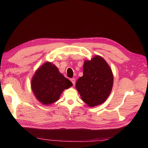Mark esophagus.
<instances>
[{"mask_svg":"<svg viewBox=\"0 0 148 148\" xmlns=\"http://www.w3.org/2000/svg\"><path fill=\"white\" fill-rule=\"evenodd\" d=\"M71 81L72 84H73V85H75V84H76V79L75 78H72V79H71Z\"/></svg>","mask_w":148,"mask_h":148,"instance_id":"1","label":"esophagus"}]
</instances>
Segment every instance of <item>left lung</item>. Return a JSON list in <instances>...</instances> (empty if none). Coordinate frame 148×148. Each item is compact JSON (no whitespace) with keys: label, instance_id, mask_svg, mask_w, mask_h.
I'll list each match as a JSON object with an SVG mask.
<instances>
[{"label":"left lung","instance_id":"left-lung-1","mask_svg":"<svg viewBox=\"0 0 148 148\" xmlns=\"http://www.w3.org/2000/svg\"><path fill=\"white\" fill-rule=\"evenodd\" d=\"M113 75L105 60L95 56L86 60L83 65V76L76 84L81 99L90 107L103 103L111 92Z\"/></svg>","mask_w":148,"mask_h":148}]
</instances>
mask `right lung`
<instances>
[{
  "instance_id": "add662e5",
  "label": "right lung",
  "mask_w": 148,
  "mask_h": 148,
  "mask_svg": "<svg viewBox=\"0 0 148 148\" xmlns=\"http://www.w3.org/2000/svg\"><path fill=\"white\" fill-rule=\"evenodd\" d=\"M72 85L71 81L60 73L57 67L46 62L37 70L31 81L36 99L44 105L57 101L65 89Z\"/></svg>"
}]
</instances>
